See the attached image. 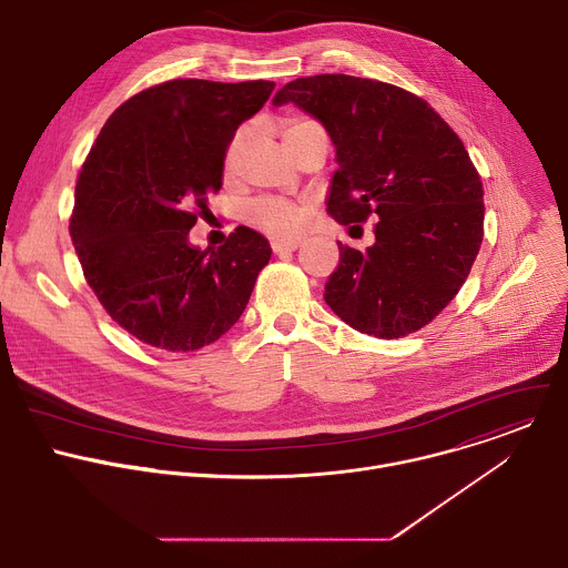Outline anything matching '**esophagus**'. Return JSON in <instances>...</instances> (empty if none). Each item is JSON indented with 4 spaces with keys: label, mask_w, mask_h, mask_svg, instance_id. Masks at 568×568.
I'll return each instance as SVG.
<instances>
[{
    "label": "esophagus",
    "mask_w": 568,
    "mask_h": 568,
    "mask_svg": "<svg viewBox=\"0 0 568 568\" xmlns=\"http://www.w3.org/2000/svg\"><path fill=\"white\" fill-rule=\"evenodd\" d=\"M298 247H301L298 240H274L272 242L274 254H290V252H296Z\"/></svg>",
    "instance_id": "1"
}]
</instances>
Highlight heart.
Returning a JSON list of instances; mask_svg holds the SVG:
<instances>
[{"label": "heart", "instance_id": "heart-1", "mask_svg": "<svg viewBox=\"0 0 568 568\" xmlns=\"http://www.w3.org/2000/svg\"><path fill=\"white\" fill-rule=\"evenodd\" d=\"M316 123L314 121H307V119H294V121H287L283 125V141L285 145L292 150L298 141V136L314 128ZM252 139V128L250 125H242L229 141L226 150H224V171L231 173L237 161L242 156V152H245L247 143ZM242 215H245V220L256 226L258 231L272 235V237H292L296 235L303 224H305V217H307V211L287 202V200H281V197H256L252 202H247L245 211H242Z\"/></svg>", "mask_w": 568, "mask_h": 568}]
</instances>
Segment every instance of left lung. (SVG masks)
Instances as JSON below:
<instances>
[{
	"label": "left lung",
	"instance_id": "8db88e82",
	"mask_svg": "<svg viewBox=\"0 0 568 568\" xmlns=\"http://www.w3.org/2000/svg\"><path fill=\"white\" fill-rule=\"evenodd\" d=\"M285 103L335 143L328 213L351 229L379 220L366 252L337 242L323 298L364 335L420 331L458 294L483 240V184L463 141L427 101L371 78H296L274 97Z\"/></svg>",
	"mask_w": 568,
	"mask_h": 568
}]
</instances>
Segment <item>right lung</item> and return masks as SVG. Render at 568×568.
I'll return each instance as SVG.
<instances>
[{
    "label": "right lung",
    "mask_w": 568,
    "mask_h": 568,
    "mask_svg": "<svg viewBox=\"0 0 568 568\" xmlns=\"http://www.w3.org/2000/svg\"><path fill=\"white\" fill-rule=\"evenodd\" d=\"M272 90V80H169L128 99L97 136L69 233L88 285L139 342L197 351L245 312L272 258L267 237L237 226L222 247L200 250L189 231L222 189L231 136Z\"/></svg>",
    "instance_id": "right-lung-1"
}]
</instances>
